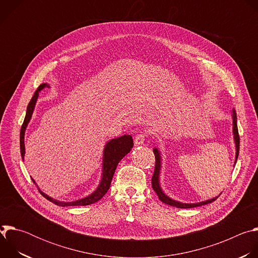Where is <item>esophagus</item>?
<instances>
[{"mask_svg": "<svg viewBox=\"0 0 258 258\" xmlns=\"http://www.w3.org/2000/svg\"><path fill=\"white\" fill-rule=\"evenodd\" d=\"M145 138H146V136L144 134H140V135L136 136V138H135V145L136 146L143 145L144 142H145Z\"/></svg>", "mask_w": 258, "mask_h": 258, "instance_id": "1", "label": "esophagus"}]
</instances>
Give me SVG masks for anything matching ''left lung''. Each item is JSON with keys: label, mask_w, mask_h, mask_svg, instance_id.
Wrapping results in <instances>:
<instances>
[{"label": "left lung", "mask_w": 258, "mask_h": 258, "mask_svg": "<svg viewBox=\"0 0 258 258\" xmlns=\"http://www.w3.org/2000/svg\"><path fill=\"white\" fill-rule=\"evenodd\" d=\"M232 117H233V135H234V142L236 144V156H235V163L234 166L236 165L238 156H239V149H240V138H239V133H238V126H237V114H236V110L233 109L232 111ZM154 155H155V169H154V173L152 176V188L155 191V193L157 194L158 198L160 199V201H162L165 204H168L170 206H175L177 208H193V207H197V206H201V205H205V204H209L213 201H215L218 196L206 200V201H202V202H198V203H181L179 201L173 200L170 197H168L161 189L160 187V180H159V176H160V170H161V155H160V151L157 148L153 149Z\"/></svg>", "instance_id": "1"}]
</instances>
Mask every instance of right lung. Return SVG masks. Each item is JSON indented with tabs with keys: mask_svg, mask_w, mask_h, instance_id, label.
I'll use <instances>...</instances> for the list:
<instances>
[{
	"mask_svg": "<svg viewBox=\"0 0 258 258\" xmlns=\"http://www.w3.org/2000/svg\"><path fill=\"white\" fill-rule=\"evenodd\" d=\"M45 88H50V85L48 84H42L38 90L35 91L33 94L30 102L28 103L27 110H26V115L23 121V124L20 130V152H21V157L22 160H24V155H25V146H24V135H25V130L31 119L33 110L36 104V101H38L39 98V93L44 90ZM134 146V141L132 136L130 135H124L119 138H115L110 140L106 143L104 147V151H103V163H102V177L100 180L99 186L97 189L90 194L87 197H84L82 199L76 200V201H71V202H65V201H59L56 200L47 194H45L41 189L39 188L40 193L49 201L52 203L59 205V206H86L93 204L97 201H99L109 190L110 188V183H111L113 174L115 172V169L119 163V161L132 150ZM32 181L36 185V182L32 178Z\"/></svg>",
	"mask_w": 258,
	"mask_h": 258,
	"instance_id": "1",
	"label": "right lung"
}]
</instances>
